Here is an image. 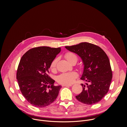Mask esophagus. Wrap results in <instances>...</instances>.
<instances>
[{
  "instance_id": "esophagus-1",
  "label": "esophagus",
  "mask_w": 127,
  "mask_h": 127,
  "mask_svg": "<svg viewBox=\"0 0 127 127\" xmlns=\"http://www.w3.org/2000/svg\"><path fill=\"white\" fill-rule=\"evenodd\" d=\"M72 85H66V84H64L62 85V86H66V87H69V86H71Z\"/></svg>"
}]
</instances>
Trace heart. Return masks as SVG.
Wrapping results in <instances>:
<instances>
[{
    "mask_svg": "<svg viewBox=\"0 0 127 127\" xmlns=\"http://www.w3.org/2000/svg\"><path fill=\"white\" fill-rule=\"evenodd\" d=\"M65 57L67 60L69 62H71L73 60H77V57L76 55L73 53L68 52L65 54ZM57 59H54L51 63L50 68L52 70H54L56 68L57 64ZM77 77V74L75 72H65V73H62L58 76L57 78V81L58 83L61 84H66L69 85L73 83L75 79Z\"/></svg>",
    "mask_w": 127,
    "mask_h": 127,
    "instance_id": "heart-1",
    "label": "heart"
}]
</instances>
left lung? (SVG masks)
Instances as JSON below:
<instances>
[{
	"label": "left lung",
	"mask_w": 127,
	"mask_h": 127,
	"mask_svg": "<svg viewBox=\"0 0 127 127\" xmlns=\"http://www.w3.org/2000/svg\"><path fill=\"white\" fill-rule=\"evenodd\" d=\"M65 47L78 55L84 66L80 79L86 83L81 84L82 91L76 96V99L88 105L98 102L107 93L112 79L106 54L99 47L86 42Z\"/></svg>",
	"instance_id": "1"
}]
</instances>
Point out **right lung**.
I'll return each instance as SVG.
<instances>
[{
    "mask_svg": "<svg viewBox=\"0 0 127 127\" xmlns=\"http://www.w3.org/2000/svg\"><path fill=\"white\" fill-rule=\"evenodd\" d=\"M61 48L39 47L28 51L21 59L16 73L21 91L29 102L38 107H46L57 97L61 85L49 75L52 61Z\"/></svg>",
    "mask_w": 127,
    "mask_h": 127,
    "instance_id": "add662e5",
    "label": "right lung"
}]
</instances>
